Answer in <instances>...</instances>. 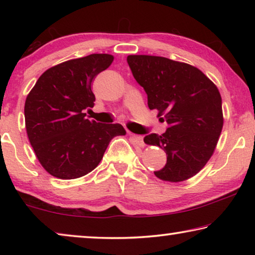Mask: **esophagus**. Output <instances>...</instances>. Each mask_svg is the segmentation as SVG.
<instances>
[{
  "label": "esophagus",
  "mask_w": 255,
  "mask_h": 255,
  "mask_svg": "<svg viewBox=\"0 0 255 255\" xmlns=\"http://www.w3.org/2000/svg\"><path fill=\"white\" fill-rule=\"evenodd\" d=\"M130 136H131V138L133 139V141H135L136 143V145H138V146H140V147H143V146L145 145V143H144V138H143V136H139V135H135V133H130Z\"/></svg>",
  "instance_id": "esophagus-1"
}]
</instances>
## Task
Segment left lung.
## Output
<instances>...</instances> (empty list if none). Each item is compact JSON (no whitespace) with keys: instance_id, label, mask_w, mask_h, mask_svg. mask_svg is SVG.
<instances>
[{"instance_id":"left-lung-1","label":"left lung","mask_w":255,"mask_h":255,"mask_svg":"<svg viewBox=\"0 0 255 255\" xmlns=\"http://www.w3.org/2000/svg\"><path fill=\"white\" fill-rule=\"evenodd\" d=\"M127 63L147 94L150 110L167 124L162 135L144 141L166 153L158 179L180 182L196 175L213 155L223 128L222 97L217 86L197 67L165 57L129 55Z\"/></svg>"}]
</instances>
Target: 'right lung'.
<instances>
[{
  "instance_id": "obj_1",
  "label": "right lung",
  "mask_w": 255,
  "mask_h": 255,
  "mask_svg": "<svg viewBox=\"0 0 255 255\" xmlns=\"http://www.w3.org/2000/svg\"><path fill=\"white\" fill-rule=\"evenodd\" d=\"M114 56L92 54L47 70L25 99L28 138L37 158L58 179L81 178L96 169L110 140L125 135L120 124L86 119L96 97L91 83Z\"/></svg>"
}]
</instances>
